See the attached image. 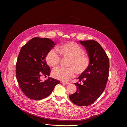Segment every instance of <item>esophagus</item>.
I'll use <instances>...</instances> for the list:
<instances>
[{"mask_svg": "<svg viewBox=\"0 0 127 127\" xmlns=\"http://www.w3.org/2000/svg\"><path fill=\"white\" fill-rule=\"evenodd\" d=\"M61 83H62V84H66V85H68L69 84V82H64V81H61Z\"/></svg>", "mask_w": 127, "mask_h": 127, "instance_id": "esophagus-1", "label": "esophagus"}]
</instances>
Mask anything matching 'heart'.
<instances>
[{"label": "heart", "instance_id": "obj_1", "mask_svg": "<svg viewBox=\"0 0 127 127\" xmlns=\"http://www.w3.org/2000/svg\"><path fill=\"white\" fill-rule=\"evenodd\" d=\"M58 50L61 55L70 58L68 66L58 67L52 72V76L62 81H68L73 77L75 73L80 74L88 68L89 59L85 54L84 49L75 42H70L59 47ZM61 58L58 53L54 49H52L47 54L46 61L48 65L54 67L60 62Z\"/></svg>", "mask_w": 127, "mask_h": 127}]
</instances>
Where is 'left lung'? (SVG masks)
Segmentation results:
<instances>
[{"label": "left lung", "instance_id": "left-lung-1", "mask_svg": "<svg viewBox=\"0 0 127 127\" xmlns=\"http://www.w3.org/2000/svg\"><path fill=\"white\" fill-rule=\"evenodd\" d=\"M87 53L89 64L87 69L78 77L83 84L74 83L76 92L70 95V100L78 106L93 103L102 94L108 77L110 62L100 45L95 40L79 41Z\"/></svg>", "mask_w": 127, "mask_h": 127}]
</instances>
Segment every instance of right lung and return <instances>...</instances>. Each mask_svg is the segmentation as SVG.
Listing matches in <instances>:
<instances>
[{"mask_svg": "<svg viewBox=\"0 0 127 127\" xmlns=\"http://www.w3.org/2000/svg\"><path fill=\"white\" fill-rule=\"evenodd\" d=\"M56 43L48 38H33L22 47L16 64V77L22 92L28 97L41 100L48 96L60 81L51 77L42 81L41 76H49L47 54Z\"/></svg>", "mask_w": 127, "mask_h": 127, "instance_id": "1", "label": "right lung"}]
</instances>
